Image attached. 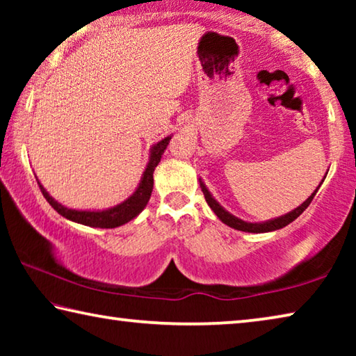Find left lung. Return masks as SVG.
I'll return each instance as SVG.
<instances>
[{"label":"left lung","instance_id":"1","mask_svg":"<svg viewBox=\"0 0 356 356\" xmlns=\"http://www.w3.org/2000/svg\"><path fill=\"white\" fill-rule=\"evenodd\" d=\"M325 177H327V176H325ZM322 182H323V180H322ZM201 188H202L204 197H206V201H207V204L210 206V209L213 210L215 215L218 216V218H220L222 222H225V225L231 226V227H234V229H237V231L259 234V232L276 231V229L284 227V226H287V225H291V222H292L293 220H297L298 216H300L301 213H303L306 209H308L311 201L314 200L316 193H317L318 188H321V185H318V188H317L314 193H312V195H311V196L308 197V200H306L303 204H301L300 207L292 210V212H289V213H286V215L280 216V218H275V220H270V221H265V222H246V221H243V220L236 218V216L231 215L229 212H226V210L222 209V207L220 206V204L213 200L212 195H210L209 190L206 188V185H204L202 182H201Z\"/></svg>","mask_w":356,"mask_h":356}]
</instances>
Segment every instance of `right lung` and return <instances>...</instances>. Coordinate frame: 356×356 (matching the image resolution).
Wrapping results in <instances>:
<instances>
[{"label": "right lung", "mask_w": 356, "mask_h": 356, "mask_svg": "<svg viewBox=\"0 0 356 356\" xmlns=\"http://www.w3.org/2000/svg\"><path fill=\"white\" fill-rule=\"evenodd\" d=\"M171 136H166L165 140H161L160 143H156L155 146L150 150V159L146 171L143 174V179L140 182V186H138L136 191L131 195L127 201H124L119 206L108 209V210H102V212H91V210H74V209H67L59 204L58 201L53 200V197L48 195L47 190L42 186L39 182V188L44 195L48 204L56 210L59 215H63L64 218H67L70 221L80 222V225L84 226H91V227H105V229H111V227H118L122 226L125 222H129L130 220H134L135 216L141 212V210L146 207V204L149 202V197L152 195V188H154V170L159 165V161L163 155L165 149L168 144H170Z\"/></svg>", "instance_id": "right-lung-1"}]
</instances>
